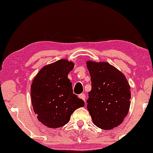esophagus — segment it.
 Masks as SVG:
<instances>
[{"instance_id":"1","label":"esophagus","mask_w":153,"mask_h":153,"mask_svg":"<svg viewBox=\"0 0 153 153\" xmlns=\"http://www.w3.org/2000/svg\"><path fill=\"white\" fill-rule=\"evenodd\" d=\"M79 97L80 98V99H81V100H83V101L85 102V95L84 94H80V95H79Z\"/></svg>"}]
</instances>
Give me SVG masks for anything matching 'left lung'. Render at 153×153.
Segmentation results:
<instances>
[{"label":"left lung","instance_id":"8db88e82","mask_svg":"<svg viewBox=\"0 0 153 153\" xmlns=\"http://www.w3.org/2000/svg\"><path fill=\"white\" fill-rule=\"evenodd\" d=\"M91 78L87 108L96 126L109 130L123 122L130 106V85L120 70L106 62L88 60Z\"/></svg>","mask_w":153,"mask_h":153}]
</instances>
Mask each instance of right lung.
<instances>
[{"instance_id":"add662e5","label":"right lung","mask_w":153,"mask_h":153,"mask_svg":"<svg viewBox=\"0 0 153 153\" xmlns=\"http://www.w3.org/2000/svg\"><path fill=\"white\" fill-rule=\"evenodd\" d=\"M74 63L61 59L47 65L34 77L30 87L33 111L39 122L58 128L69 122L71 115L84 106L83 100L73 93L68 74Z\"/></svg>"}]
</instances>
